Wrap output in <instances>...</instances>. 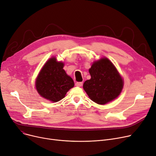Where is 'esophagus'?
Here are the masks:
<instances>
[{"instance_id": "1", "label": "esophagus", "mask_w": 156, "mask_h": 156, "mask_svg": "<svg viewBox=\"0 0 156 156\" xmlns=\"http://www.w3.org/2000/svg\"><path fill=\"white\" fill-rule=\"evenodd\" d=\"M82 85H83L82 82H77L76 83V86H77V87H80V86H82Z\"/></svg>"}]
</instances>
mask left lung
Returning <instances> with one entry per match:
<instances>
[{
  "label": "left lung",
  "mask_w": 156,
  "mask_h": 156,
  "mask_svg": "<svg viewBox=\"0 0 156 156\" xmlns=\"http://www.w3.org/2000/svg\"><path fill=\"white\" fill-rule=\"evenodd\" d=\"M89 72L91 79L85 81L83 88L92 101L104 105L119 95L123 80L108 59L104 58L94 62Z\"/></svg>",
  "instance_id": "8db88e82"
}]
</instances>
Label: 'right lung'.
Listing matches in <instances>:
<instances>
[{
  "mask_svg": "<svg viewBox=\"0 0 156 156\" xmlns=\"http://www.w3.org/2000/svg\"><path fill=\"white\" fill-rule=\"evenodd\" d=\"M63 63L56 62L54 57L43 66L35 82L37 90L43 98L57 102L74 86L73 79L63 69Z\"/></svg>",
  "mask_w": 156,
  "mask_h": 156,
  "instance_id": "add662e5",
  "label": "right lung"
}]
</instances>
